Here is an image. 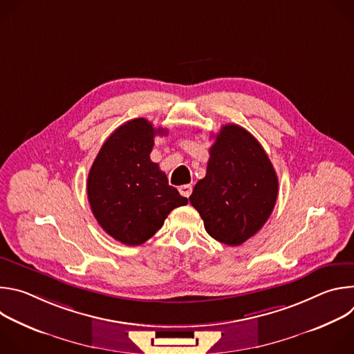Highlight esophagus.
I'll use <instances>...</instances> for the list:
<instances>
[{
  "instance_id": "1",
  "label": "esophagus",
  "mask_w": 354,
  "mask_h": 354,
  "mask_svg": "<svg viewBox=\"0 0 354 354\" xmlns=\"http://www.w3.org/2000/svg\"><path fill=\"white\" fill-rule=\"evenodd\" d=\"M192 185H182L180 187H179V192H180V194L182 196H185V197H189L190 194H192Z\"/></svg>"
}]
</instances>
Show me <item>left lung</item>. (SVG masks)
Returning a JSON list of instances; mask_svg holds the SVG:
<instances>
[{
  "label": "left lung",
  "mask_w": 354,
  "mask_h": 354,
  "mask_svg": "<svg viewBox=\"0 0 354 354\" xmlns=\"http://www.w3.org/2000/svg\"><path fill=\"white\" fill-rule=\"evenodd\" d=\"M277 193L276 171L259 141L238 124H225L189 200L210 236L238 246L265 225Z\"/></svg>",
  "instance_id": "left-lung-1"
}]
</instances>
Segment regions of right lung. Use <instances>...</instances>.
Listing matches in <instances>:
<instances>
[{
    "instance_id": "obj_1",
    "label": "right lung",
    "mask_w": 354,
    "mask_h": 354,
    "mask_svg": "<svg viewBox=\"0 0 354 354\" xmlns=\"http://www.w3.org/2000/svg\"><path fill=\"white\" fill-rule=\"evenodd\" d=\"M167 133L142 118L129 120L108 137L89 169L91 210L104 231L124 245L144 243L174 209L187 205L149 160L156 134Z\"/></svg>"
}]
</instances>
